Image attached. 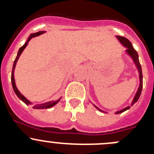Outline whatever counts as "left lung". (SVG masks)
<instances>
[{"label":"left lung","instance_id":"8db88e82","mask_svg":"<svg viewBox=\"0 0 154 154\" xmlns=\"http://www.w3.org/2000/svg\"><path fill=\"white\" fill-rule=\"evenodd\" d=\"M116 37L117 38V39L119 40V42L122 45V46H124L126 48L125 50V53L128 57H130L131 58V60H133V63H134L135 66H136V69H137L138 73H139V87H138V89L136 91V94H135L134 97H133V100H132L131 103H130V106H127L125 108L119 110V111L115 112L116 114H120V113L124 112L126 111V110L129 109L130 108V106H133L135 103L137 102V100H139V97H140V94L142 93V86H143V77H142V67H141V65L139 63V55H138V53L134 48H133V45H132L131 42L129 41L127 38H126L125 37L123 36H120V35H116ZM93 104V103H92ZM93 106L95 107L97 109H98L100 112H102L106 113V112L103 111V110L100 109V108H98L97 106H95L94 104H93Z\"/></svg>","mask_w":154,"mask_h":154}]
</instances>
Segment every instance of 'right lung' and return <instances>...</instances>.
<instances>
[{
  "instance_id": "obj_1",
  "label": "right lung",
  "mask_w": 154,
  "mask_h": 154,
  "mask_svg": "<svg viewBox=\"0 0 154 154\" xmlns=\"http://www.w3.org/2000/svg\"><path fill=\"white\" fill-rule=\"evenodd\" d=\"M45 32H46V31H39V32H34V33H31L30 35H29V36L28 37V38H27V41H26V42L24 43V45H23L21 48H20L19 50H18V54H17L16 58H15V61H14L13 66H12V75H11V82H12V88H13L14 91H15V94H16V95L18 96V98H19L21 100H22V101L24 102V103H25V104H27V105H30V104H32V103H31V102L29 101V100H27V99L26 98V97H24V96L22 94H21V92H20V91H18V88H17L16 85H15V77H14V72H15V66H16L17 62H18V59H19L20 56H21V54H22V52H23V51H24V50L25 49V48L27 46V45H28V42H29V40H30L32 38H33V37L38 36V35H42V34L45 33ZM61 97H60V98H59L58 100H51V101L45 102V103H38V104L33 105L32 108H33V109H49V108H51V107L55 106V105L57 104V103H58V102L60 101V100H61Z\"/></svg>"
}]
</instances>
